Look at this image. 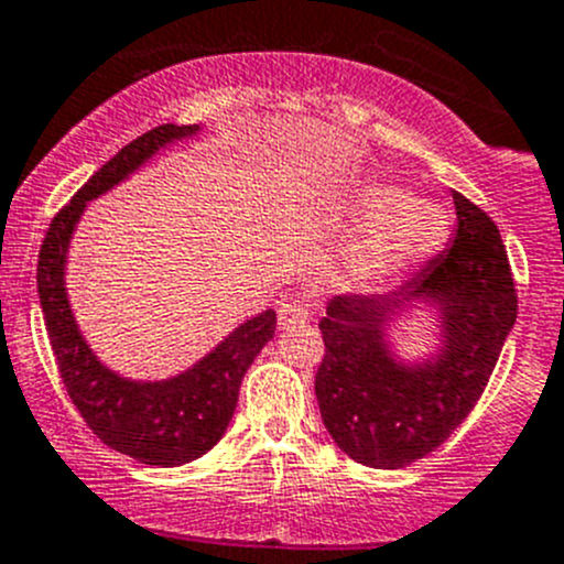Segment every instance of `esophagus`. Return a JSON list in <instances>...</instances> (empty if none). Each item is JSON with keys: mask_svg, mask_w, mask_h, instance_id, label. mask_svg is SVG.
<instances>
[{"mask_svg": "<svg viewBox=\"0 0 564 564\" xmlns=\"http://www.w3.org/2000/svg\"><path fill=\"white\" fill-rule=\"evenodd\" d=\"M308 319H312V312H308V306L300 297L286 300V303H281V308H278V325H281L283 330L303 328Z\"/></svg>", "mask_w": 564, "mask_h": 564, "instance_id": "34e87169", "label": "esophagus"}]
</instances>
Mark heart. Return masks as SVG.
I'll return each instance as SVG.
<instances>
[{"label": "heart", "mask_w": 564, "mask_h": 564, "mask_svg": "<svg viewBox=\"0 0 564 564\" xmlns=\"http://www.w3.org/2000/svg\"><path fill=\"white\" fill-rule=\"evenodd\" d=\"M350 214L356 223L367 225L350 256V270L365 281L406 270L429 256L445 236V214L440 205L406 197L403 188L392 183H365L350 203Z\"/></svg>", "instance_id": "heart-1"}]
</instances>
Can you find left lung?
<instances>
[{"label": "left lung", "mask_w": 564, "mask_h": 564, "mask_svg": "<svg viewBox=\"0 0 564 564\" xmlns=\"http://www.w3.org/2000/svg\"><path fill=\"white\" fill-rule=\"evenodd\" d=\"M448 250L392 294H339L319 319L325 356L314 392L334 442L367 467L423 459L473 412L518 317L512 270L496 223L454 192ZM431 307L441 345L429 360L393 354L388 325Z\"/></svg>", "instance_id": "obj_1"}]
</instances>
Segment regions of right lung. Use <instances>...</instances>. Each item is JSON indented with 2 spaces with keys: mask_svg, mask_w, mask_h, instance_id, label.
Segmentation results:
<instances>
[{
  "mask_svg": "<svg viewBox=\"0 0 564 564\" xmlns=\"http://www.w3.org/2000/svg\"><path fill=\"white\" fill-rule=\"evenodd\" d=\"M199 124H161L116 152L52 219L39 252V297L61 381L88 429L141 465L175 467L208 454L228 429L245 372L275 336L267 308L230 330L197 365L163 381L122 378L94 356L66 294V252L83 210L141 170L158 150L197 135Z\"/></svg>",
  "mask_w": 564,
  "mask_h": 564,
  "instance_id": "right-lung-1",
  "label": "right lung"
}]
</instances>
